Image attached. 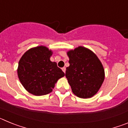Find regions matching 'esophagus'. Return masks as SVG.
Instances as JSON below:
<instances>
[{
	"label": "esophagus",
	"mask_w": 128,
	"mask_h": 128,
	"mask_svg": "<svg viewBox=\"0 0 128 128\" xmlns=\"http://www.w3.org/2000/svg\"><path fill=\"white\" fill-rule=\"evenodd\" d=\"M62 70L63 71V72H64V73H65V72H66V68L65 67L62 68Z\"/></svg>",
	"instance_id": "esophagus-1"
}]
</instances>
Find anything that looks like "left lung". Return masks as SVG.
<instances>
[{
  "instance_id": "1",
  "label": "left lung",
  "mask_w": 128,
  "mask_h": 128,
  "mask_svg": "<svg viewBox=\"0 0 128 128\" xmlns=\"http://www.w3.org/2000/svg\"><path fill=\"white\" fill-rule=\"evenodd\" d=\"M69 66L65 76L72 92L80 98H91L102 85L104 70L98 56L90 50L79 47L67 52Z\"/></svg>"
}]
</instances>
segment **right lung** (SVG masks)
I'll list each match as a JSON object with an SVG mask.
<instances>
[{
	"mask_svg": "<svg viewBox=\"0 0 128 128\" xmlns=\"http://www.w3.org/2000/svg\"><path fill=\"white\" fill-rule=\"evenodd\" d=\"M52 51L44 46L29 49L19 61L18 76L27 91L44 96L52 91L54 84L65 76L56 62H52Z\"/></svg>",
	"mask_w": 128,
	"mask_h": 128,
	"instance_id": "obj_1",
	"label": "right lung"
}]
</instances>
